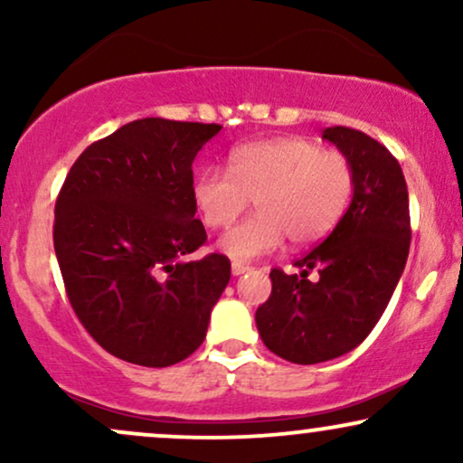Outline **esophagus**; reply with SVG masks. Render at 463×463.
Returning a JSON list of instances; mask_svg holds the SVG:
<instances>
[{
  "instance_id": "obj_1",
  "label": "esophagus",
  "mask_w": 463,
  "mask_h": 463,
  "mask_svg": "<svg viewBox=\"0 0 463 463\" xmlns=\"http://www.w3.org/2000/svg\"><path fill=\"white\" fill-rule=\"evenodd\" d=\"M231 269H232V276H241V274L250 272V265H246V263H239V261H232Z\"/></svg>"
}]
</instances>
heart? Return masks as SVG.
Masks as SVG:
<instances>
[{
  "label": "heart",
  "instance_id": "heart-1",
  "mask_svg": "<svg viewBox=\"0 0 463 463\" xmlns=\"http://www.w3.org/2000/svg\"><path fill=\"white\" fill-rule=\"evenodd\" d=\"M353 189L348 158L305 137L243 143L228 156V172L202 169L191 187L209 228H228L254 200L257 213L220 239L237 261L274 252L285 237L294 246L322 241L346 213Z\"/></svg>",
  "mask_w": 463,
  "mask_h": 463
}]
</instances>
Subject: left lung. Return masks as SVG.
<instances>
[{"label": "left lung", "instance_id": "obj_1", "mask_svg": "<svg viewBox=\"0 0 463 463\" xmlns=\"http://www.w3.org/2000/svg\"><path fill=\"white\" fill-rule=\"evenodd\" d=\"M322 139L353 165V200L331 235L296 261L300 274L269 272L272 294L254 316L265 346L300 365L342 357L368 337L401 280L411 241L407 183L390 150L346 126L326 128Z\"/></svg>", "mask_w": 463, "mask_h": 463}]
</instances>
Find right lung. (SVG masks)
Masks as SVG:
<instances>
[{
    "label": "right lung",
    "mask_w": 463,
    "mask_h": 463,
    "mask_svg": "<svg viewBox=\"0 0 463 463\" xmlns=\"http://www.w3.org/2000/svg\"><path fill=\"white\" fill-rule=\"evenodd\" d=\"M222 126L146 117L95 141L56 200L54 250L78 320L106 353L167 368L206 337L231 261L195 220L194 165Z\"/></svg>",
    "instance_id": "add662e5"
}]
</instances>
